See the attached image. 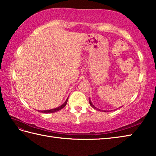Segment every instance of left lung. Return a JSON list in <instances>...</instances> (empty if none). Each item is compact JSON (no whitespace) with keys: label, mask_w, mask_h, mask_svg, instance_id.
Returning <instances> with one entry per match:
<instances>
[{"label":"left lung","mask_w":156,"mask_h":156,"mask_svg":"<svg viewBox=\"0 0 156 156\" xmlns=\"http://www.w3.org/2000/svg\"><path fill=\"white\" fill-rule=\"evenodd\" d=\"M89 102H90V106H91L92 108H94L95 110H99V111H104V112H108V111H107V110H106H106H100V109H99V108H96V106H94L93 104H92V102L91 101V100H90V98H89ZM120 108H121V107H120Z\"/></svg>","instance_id":"obj_1"}]
</instances>
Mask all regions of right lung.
Here are the masks:
<instances>
[{
    "label": "right lung",
    "instance_id": "obj_1",
    "mask_svg": "<svg viewBox=\"0 0 156 156\" xmlns=\"http://www.w3.org/2000/svg\"><path fill=\"white\" fill-rule=\"evenodd\" d=\"M67 101H68V98L66 100V101H65V102L61 105V106L57 107V108H53V109H50V110H40V112H42V113H46V114L56 112H57V111H58L62 109L63 108H64L66 106V103H67Z\"/></svg>",
    "mask_w": 156,
    "mask_h": 156
}]
</instances>
